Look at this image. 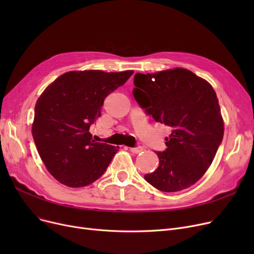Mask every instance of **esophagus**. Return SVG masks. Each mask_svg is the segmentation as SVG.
<instances>
[{"label":"esophagus","mask_w":254,"mask_h":254,"mask_svg":"<svg viewBox=\"0 0 254 254\" xmlns=\"http://www.w3.org/2000/svg\"><path fill=\"white\" fill-rule=\"evenodd\" d=\"M129 150L132 152V153H135V154H138V153H140V152H142L143 150H144V148L142 147V146H136V147H130L129 148Z\"/></svg>","instance_id":"esophagus-1"}]
</instances>
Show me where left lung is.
I'll use <instances>...</instances> for the list:
<instances>
[{
  "label": "left lung",
  "mask_w": 254,
  "mask_h": 254,
  "mask_svg": "<svg viewBox=\"0 0 254 254\" xmlns=\"http://www.w3.org/2000/svg\"><path fill=\"white\" fill-rule=\"evenodd\" d=\"M132 95L145 113L171 131L165 151H155L159 165L144 176L165 192L190 188L203 177L223 138L216 92L206 80L176 68L137 73Z\"/></svg>",
  "instance_id": "1"
}]
</instances>
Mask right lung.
<instances>
[{
    "mask_svg": "<svg viewBox=\"0 0 254 254\" xmlns=\"http://www.w3.org/2000/svg\"><path fill=\"white\" fill-rule=\"evenodd\" d=\"M132 74L134 71L68 72L38 99L33 138L46 169L64 185L83 188L108 168L119 147L92 140L89 127L102 115L105 98Z\"/></svg>",
    "mask_w": 254,
    "mask_h": 254,
    "instance_id": "obj_1",
    "label": "right lung"
}]
</instances>
